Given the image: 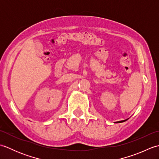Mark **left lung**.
Instances as JSON below:
<instances>
[{"label": "left lung", "mask_w": 159, "mask_h": 159, "mask_svg": "<svg viewBox=\"0 0 159 159\" xmlns=\"http://www.w3.org/2000/svg\"><path fill=\"white\" fill-rule=\"evenodd\" d=\"M127 120H123V121H117V123H121V122H123V121H126Z\"/></svg>", "instance_id": "obj_1"}]
</instances>
